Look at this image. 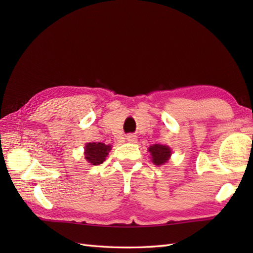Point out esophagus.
<instances>
[{
  "instance_id": "34e87169",
  "label": "esophagus",
  "mask_w": 253,
  "mask_h": 253,
  "mask_svg": "<svg viewBox=\"0 0 253 253\" xmlns=\"http://www.w3.org/2000/svg\"><path fill=\"white\" fill-rule=\"evenodd\" d=\"M126 139H127V141H129V142H136L137 137L135 135H128Z\"/></svg>"
}]
</instances>
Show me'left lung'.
Masks as SVG:
<instances>
[{"label":"left lung","instance_id":"left-lung-1","mask_svg":"<svg viewBox=\"0 0 253 253\" xmlns=\"http://www.w3.org/2000/svg\"><path fill=\"white\" fill-rule=\"evenodd\" d=\"M149 151L152 155V162L155 165H162L169 161L170 157V149L161 144H154L149 148Z\"/></svg>","mask_w":253,"mask_h":253}]
</instances>
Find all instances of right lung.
Returning a JSON list of instances; mask_svg holds the SVG:
<instances>
[{"instance_id": "obj_1", "label": "right lung", "mask_w": 253, "mask_h": 253, "mask_svg": "<svg viewBox=\"0 0 253 253\" xmlns=\"http://www.w3.org/2000/svg\"><path fill=\"white\" fill-rule=\"evenodd\" d=\"M110 150L111 146L102 142H89L85 144V160L92 165H99L103 163Z\"/></svg>"}]
</instances>
